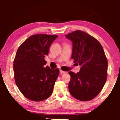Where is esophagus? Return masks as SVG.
I'll use <instances>...</instances> for the list:
<instances>
[{
    "mask_svg": "<svg viewBox=\"0 0 120 120\" xmlns=\"http://www.w3.org/2000/svg\"><path fill=\"white\" fill-rule=\"evenodd\" d=\"M60 73H61V74H65V73H66V72L64 71H62V70H60Z\"/></svg>",
    "mask_w": 120,
    "mask_h": 120,
    "instance_id": "esophagus-1",
    "label": "esophagus"
}]
</instances>
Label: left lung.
<instances>
[{"mask_svg": "<svg viewBox=\"0 0 120 120\" xmlns=\"http://www.w3.org/2000/svg\"><path fill=\"white\" fill-rule=\"evenodd\" d=\"M65 38L72 42L71 59L81 67L77 74L69 72V90L76 99L90 101L99 94L106 81L108 60L104 50L97 39L83 31H74Z\"/></svg>", "mask_w": 120, "mask_h": 120, "instance_id": "left-lung-1", "label": "left lung"}]
</instances>
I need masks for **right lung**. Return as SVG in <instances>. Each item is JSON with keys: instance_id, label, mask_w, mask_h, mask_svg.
<instances>
[{"instance_id": "obj_1", "label": "right lung", "mask_w": 120, "mask_h": 120, "mask_svg": "<svg viewBox=\"0 0 120 120\" xmlns=\"http://www.w3.org/2000/svg\"><path fill=\"white\" fill-rule=\"evenodd\" d=\"M58 35L36 34L23 42L14 62L16 84L22 94L29 100L44 101L53 92L59 69L44 65L50 47Z\"/></svg>"}]
</instances>
